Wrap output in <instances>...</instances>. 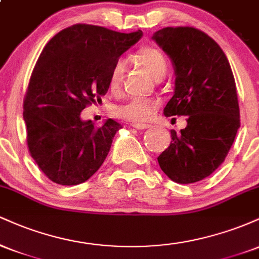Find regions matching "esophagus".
Returning a JSON list of instances; mask_svg holds the SVG:
<instances>
[{
  "label": "esophagus",
  "mask_w": 259,
  "mask_h": 259,
  "mask_svg": "<svg viewBox=\"0 0 259 259\" xmlns=\"http://www.w3.org/2000/svg\"><path fill=\"white\" fill-rule=\"evenodd\" d=\"M133 126L136 127V129H139V130L150 129V127H151V125H148V124H142V123H134Z\"/></svg>",
  "instance_id": "obj_1"
}]
</instances>
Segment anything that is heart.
<instances>
[{
  "label": "heart",
  "instance_id": "1",
  "mask_svg": "<svg viewBox=\"0 0 259 259\" xmlns=\"http://www.w3.org/2000/svg\"><path fill=\"white\" fill-rule=\"evenodd\" d=\"M139 62L153 78L160 79L167 72L168 62L159 49L154 46H144L134 55ZM125 64L121 59L114 62L108 76V88L113 94H118L123 85ZM158 101L154 99H130L114 108V114L120 119L133 123H146L151 120L154 112L158 108Z\"/></svg>",
  "mask_w": 259,
  "mask_h": 259
}]
</instances>
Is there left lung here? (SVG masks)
<instances>
[{"mask_svg": "<svg viewBox=\"0 0 259 259\" xmlns=\"http://www.w3.org/2000/svg\"><path fill=\"white\" fill-rule=\"evenodd\" d=\"M153 40L171 58L175 91L164 115H186L180 134L158 157L159 167L175 183L209 177L224 162L240 127L236 85L218 44L192 26L163 28Z\"/></svg>", "mask_w": 259, "mask_h": 259, "instance_id": "left-lung-1", "label": "left lung"}]
</instances>
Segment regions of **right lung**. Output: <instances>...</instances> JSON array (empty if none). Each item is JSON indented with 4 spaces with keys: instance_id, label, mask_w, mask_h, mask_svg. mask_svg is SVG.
I'll list each match as a JSON object with an SVG mask.
<instances>
[{
    "instance_id": "obj_1",
    "label": "right lung",
    "mask_w": 259,
    "mask_h": 259,
    "mask_svg": "<svg viewBox=\"0 0 259 259\" xmlns=\"http://www.w3.org/2000/svg\"><path fill=\"white\" fill-rule=\"evenodd\" d=\"M142 36L91 24L56 34L38 57L23 101L26 145L53 183L78 185L99 170L121 125L82 121L80 113L108 91L112 65Z\"/></svg>"
}]
</instances>
